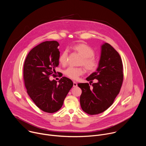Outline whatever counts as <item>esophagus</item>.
<instances>
[{"label": "esophagus", "instance_id": "esophagus-1", "mask_svg": "<svg viewBox=\"0 0 146 146\" xmlns=\"http://www.w3.org/2000/svg\"><path fill=\"white\" fill-rule=\"evenodd\" d=\"M77 86V82L76 81H73V87H76Z\"/></svg>", "mask_w": 146, "mask_h": 146}]
</instances>
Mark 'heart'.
<instances>
[{
  "mask_svg": "<svg viewBox=\"0 0 146 146\" xmlns=\"http://www.w3.org/2000/svg\"><path fill=\"white\" fill-rule=\"evenodd\" d=\"M73 49L82 57L80 65L84 66L89 72H93L96 70L98 67V62L94 57L95 55L94 51L90 46L85 44L80 43L73 46ZM68 55V50L67 49L64 50L60 55L59 61L62 65L67 64ZM84 73V70L83 68L74 67H69L64 72L66 76L73 80H77Z\"/></svg>",
  "mask_w": 146,
  "mask_h": 146,
  "instance_id": "b5f03b06",
  "label": "heart"
}]
</instances>
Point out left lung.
Wrapping results in <instances>:
<instances>
[{
	"label": "left lung",
	"mask_w": 146,
	"mask_h": 146,
	"mask_svg": "<svg viewBox=\"0 0 146 146\" xmlns=\"http://www.w3.org/2000/svg\"><path fill=\"white\" fill-rule=\"evenodd\" d=\"M123 65L118 52L109 43L101 46L98 67L86 80L90 84L94 79L97 82L90 87L88 82L79 83L81 89L80 105L82 110L90 115L101 113L113 103L123 82Z\"/></svg>",
	"instance_id": "left-lung-1"
}]
</instances>
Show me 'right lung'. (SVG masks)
Segmentation results:
<instances>
[{"mask_svg":"<svg viewBox=\"0 0 146 146\" xmlns=\"http://www.w3.org/2000/svg\"><path fill=\"white\" fill-rule=\"evenodd\" d=\"M59 46L56 41H46L32 48L24 65V79L27 93L35 105L43 111L53 113L63 105L73 86L72 81L62 77L59 84L50 76L59 65Z\"/></svg>","mask_w":146,"mask_h":146,"instance_id":"1","label":"right lung"}]
</instances>
